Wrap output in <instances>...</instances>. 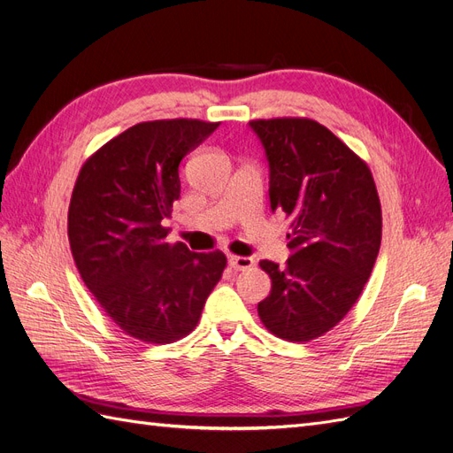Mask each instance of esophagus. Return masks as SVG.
Here are the masks:
<instances>
[{
	"instance_id": "obj_1",
	"label": "esophagus",
	"mask_w": 453,
	"mask_h": 453,
	"mask_svg": "<svg viewBox=\"0 0 453 453\" xmlns=\"http://www.w3.org/2000/svg\"><path fill=\"white\" fill-rule=\"evenodd\" d=\"M228 265H230V268H234V270H250L253 266V258L251 257L230 255L228 257Z\"/></svg>"
}]
</instances>
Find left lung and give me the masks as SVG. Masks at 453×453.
<instances>
[{
    "label": "left lung",
    "mask_w": 453,
    "mask_h": 453,
    "mask_svg": "<svg viewBox=\"0 0 453 453\" xmlns=\"http://www.w3.org/2000/svg\"><path fill=\"white\" fill-rule=\"evenodd\" d=\"M270 170V208L291 217L287 265L260 260L272 280L258 318L272 334L310 342L357 303L381 243V208L366 164L311 119L251 120Z\"/></svg>",
    "instance_id": "left-lung-1"
}]
</instances>
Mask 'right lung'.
<instances>
[{
	"mask_svg": "<svg viewBox=\"0 0 453 453\" xmlns=\"http://www.w3.org/2000/svg\"><path fill=\"white\" fill-rule=\"evenodd\" d=\"M219 122H140L85 162L67 213L77 270L128 336L170 344L196 326L226 266L221 251L168 243L164 219L180 198V164Z\"/></svg>",
	"mask_w": 453,
	"mask_h": 453,
	"instance_id": "obj_1",
	"label": "right lung"
}]
</instances>
